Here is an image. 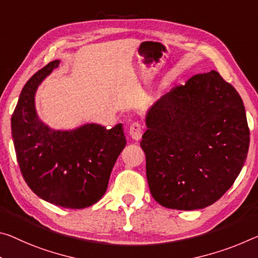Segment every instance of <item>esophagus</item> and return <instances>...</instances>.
Here are the masks:
<instances>
[{"mask_svg":"<svg viewBox=\"0 0 258 258\" xmlns=\"http://www.w3.org/2000/svg\"><path fill=\"white\" fill-rule=\"evenodd\" d=\"M142 136V126L139 121H133L130 126V137L134 141H139Z\"/></svg>","mask_w":258,"mask_h":258,"instance_id":"34e87169","label":"esophagus"}]
</instances>
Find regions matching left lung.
<instances>
[{"label": "left lung", "mask_w": 258, "mask_h": 258, "mask_svg": "<svg viewBox=\"0 0 258 258\" xmlns=\"http://www.w3.org/2000/svg\"><path fill=\"white\" fill-rule=\"evenodd\" d=\"M140 146L151 196L167 209L222 198L246 162L249 127L239 93L217 71L175 86L147 113Z\"/></svg>", "instance_id": "obj_1"}]
</instances>
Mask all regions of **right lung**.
<instances>
[{"mask_svg":"<svg viewBox=\"0 0 258 258\" xmlns=\"http://www.w3.org/2000/svg\"><path fill=\"white\" fill-rule=\"evenodd\" d=\"M58 64H47L23 87L11 117L12 139L24 180L39 198L58 207L84 209L104 195L126 139L121 124L110 130L87 124L54 131L39 119L35 91Z\"/></svg>","mask_w":258,"mask_h":258,"instance_id":"add662e5","label":"right lung"}]
</instances>
